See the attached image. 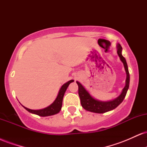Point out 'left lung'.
Masks as SVG:
<instances>
[{"instance_id": "left-lung-1", "label": "left lung", "mask_w": 147, "mask_h": 147, "mask_svg": "<svg viewBox=\"0 0 147 147\" xmlns=\"http://www.w3.org/2000/svg\"><path fill=\"white\" fill-rule=\"evenodd\" d=\"M122 48L119 43L117 44V52L118 56L119 57V59L124 64V69H125L126 74V84L125 86L122 89L121 94L116 97L115 99H112L110 101H101L98 99L94 98L92 95L89 93V92L84 88L80 82L77 81V84L78 85V90H79V96L80 97L81 104L82 107L85 109L86 111H90V112L95 113H104L108 111L113 110V109L117 108L119 104H121L125 98V96L127 92L128 89L129 87L130 82V75L129 69H128L127 63L124 57L122 55Z\"/></svg>"}]
</instances>
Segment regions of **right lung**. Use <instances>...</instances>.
Wrapping results in <instances>:
<instances>
[{
	"label": "right lung",
	"instance_id": "right-lung-1",
	"mask_svg": "<svg viewBox=\"0 0 147 147\" xmlns=\"http://www.w3.org/2000/svg\"><path fill=\"white\" fill-rule=\"evenodd\" d=\"M74 80L72 79V80L68 81V82L65 83L62 85V86L61 87L59 91V93L57 95V98L55 99V100L54 101L53 103H52L50 106H47L46 108H44V109H39V110H32V109H30L28 108L25 107L23 106L25 109H26L28 112L31 113L32 114L37 115L41 116V117H46V116H50L53 115L57 114L60 112L61 109L62 107V102H63V98L64 94H65V90L68 88L69 84L72 82H73Z\"/></svg>",
	"mask_w": 147,
	"mask_h": 147
}]
</instances>
